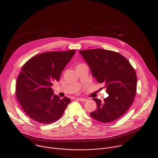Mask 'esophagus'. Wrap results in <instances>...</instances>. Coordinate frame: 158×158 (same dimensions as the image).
I'll use <instances>...</instances> for the list:
<instances>
[{"label": "esophagus", "mask_w": 158, "mask_h": 158, "mask_svg": "<svg viewBox=\"0 0 158 158\" xmlns=\"http://www.w3.org/2000/svg\"><path fill=\"white\" fill-rule=\"evenodd\" d=\"M78 100H79V101H81V102H87V101L88 100L87 99L84 98H79Z\"/></svg>", "instance_id": "esophagus-1"}]
</instances>
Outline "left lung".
<instances>
[{
	"instance_id": "obj_1",
	"label": "left lung",
	"mask_w": 158,
	"mask_h": 158,
	"mask_svg": "<svg viewBox=\"0 0 158 158\" xmlns=\"http://www.w3.org/2000/svg\"><path fill=\"white\" fill-rule=\"evenodd\" d=\"M90 68L93 76L103 83L109 95L103 102L93 98L97 110L90 113L94 119L103 123L114 121L131 106L137 91V74L130 62L121 54L102 48L79 52Z\"/></svg>"
}]
</instances>
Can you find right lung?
Masks as SVG:
<instances>
[{"label":"right lung","mask_w":158,"mask_h":158,"mask_svg":"<svg viewBox=\"0 0 158 158\" xmlns=\"http://www.w3.org/2000/svg\"><path fill=\"white\" fill-rule=\"evenodd\" d=\"M76 51L45 52L27 61L16 81V95L25 113L34 121L48 124L58 121L71 100L53 95L51 88Z\"/></svg>","instance_id":"add662e5"}]
</instances>
